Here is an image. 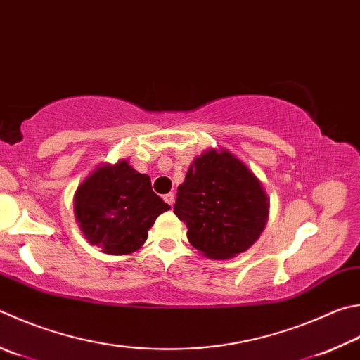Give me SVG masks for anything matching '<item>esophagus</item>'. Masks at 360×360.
Listing matches in <instances>:
<instances>
[{"label":"esophagus","mask_w":360,"mask_h":360,"mask_svg":"<svg viewBox=\"0 0 360 360\" xmlns=\"http://www.w3.org/2000/svg\"><path fill=\"white\" fill-rule=\"evenodd\" d=\"M163 200H165L169 206H173V202H174V193L169 192V193H167V195H163Z\"/></svg>","instance_id":"34e87169"}]
</instances>
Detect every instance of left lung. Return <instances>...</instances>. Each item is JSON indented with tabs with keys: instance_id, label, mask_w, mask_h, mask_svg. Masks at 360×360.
<instances>
[{
	"instance_id": "obj_1",
	"label": "left lung",
	"mask_w": 360,
	"mask_h": 360,
	"mask_svg": "<svg viewBox=\"0 0 360 360\" xmlns=\"http://www.w3.org/2000/svg\"><path fill=\"white\" fill-rule=\"evenodd\" d=\"M187 239L212 259L245 252L264 230L269 202L257 179L231 153L209 149L193 160L173 207Z\"/></svg>"
}]
</instances>
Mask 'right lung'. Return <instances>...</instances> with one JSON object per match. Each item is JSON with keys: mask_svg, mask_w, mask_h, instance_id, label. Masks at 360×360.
I'll return each instance as SVG.
<instances>
[{"mask_svg": "<svg viewBox=\"0 0 360 360\" xmlns=\"http://www.w3.org/2000/svg\"><path fill=\"white\" fill-rule=\"evenodd\" d=\"M168 209L153 192L149 176L127 160L97 168L75 193V215L83 234L108 255L140 248L155 219Z\"/></svg>", "mask_w": 360, "mask_h": 360, "instance_id": "obj_1", "label": "right lung"}]
</instances>
